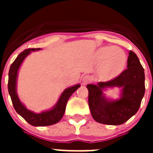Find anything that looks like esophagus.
Listing matches in <instances>:
<instances>
[{
	"label": "esophagus",
	"mask_w": 153,
	"mask_h": 153,
	"mask_svg": "<svg viewBox=\"0 0 153 153\" xmlns=\"http://www.w3.org/2000/svg\"><path fill=\"white\" fill-rule=\"evenodd\" d=\"M92 79L91 77H90V76H83V84H87V83H89L90 82H91Z\"/></svg>",
	"instance_id": "1"
}]
</instances>
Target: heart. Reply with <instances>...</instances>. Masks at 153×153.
<instances>
[{
	"label": "heart",
	"instance_id": "obj_1",
	"mask_svg": "<svg viewBox=\"0 0 153 153\" xmlns=\"http://www.w3.org/2000/svg\"><path fill=\"white\" fill-rule=\"evenodd\" d=\"M99 61L102 63L100 76L104 79L114 77L122 72L126 63L125 53L113 47H103L97 53Z\"/></svg>",
	"mask_w": 153,
	"mask_h": 153
}]
</instances>
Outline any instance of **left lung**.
<instances>
[{
	"instance_id": "8db88e82",
	"label": "left lung",
	"mask_w": 153,
	"mask_h": 153,
	"mask_svg": "<svg viewBox=\"0 0 153 153\" xmlns=\"http://www.w3.org/2000/svg\"><path fill=\"white\" fill-rule=\"evenodd\" d=\"M122 87L121 97L109 101L102 90L108 87ZM88 102L92 117L97 122L106 125H121L134 116L140 109L145 93V74L134 52L129 51L127 68L118 76L97 85L88 84Z\"/></svg>"
}]
</instances>
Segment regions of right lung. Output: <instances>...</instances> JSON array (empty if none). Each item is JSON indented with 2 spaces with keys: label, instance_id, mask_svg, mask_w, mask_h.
<instances>
[{
  "label": "right lung",
  "instance_id": "obj_1",
  "mask_svg": "<svg viewBox=\"0 0 153 153\" xmlns=\"http://www.w3.org/2000/svg\"><path fill=\"white\" fill-rule=\"evenodd\" d=\"M40 48H32V49L24 50L17 56L15 60L13 62L9 70L8 74V92L11 98L12 103L14 109L18 114H20L27 122L33 126H47L58 123L64 114L66 106L69 98L73 93L79 88L80 85L77 84L70 88H67L62 93L54 107L48 111L42 112L40 113H35L27 109L21 103L18 98L16 90L17 86V77L18 70L21 63L31 51H40Z\"/></svg>",
  "mask_w": 153,
  "mask_h": 153
}]
</instances>
